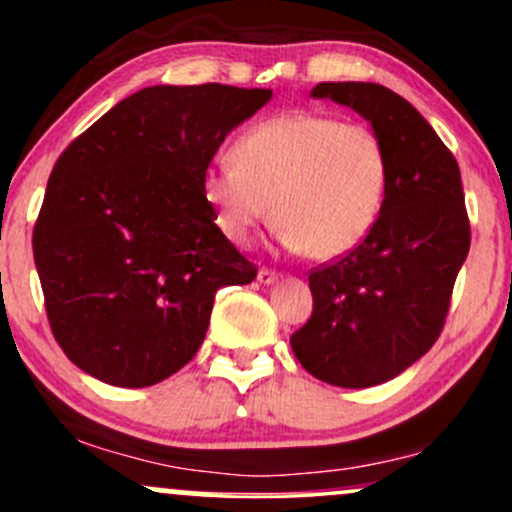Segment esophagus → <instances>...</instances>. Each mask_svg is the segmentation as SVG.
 <instances>
[{"instance_id": "esophagus-1", "label": "esophagus", "mask_w": 512, "mask_h": 512, "mask_svg": "<svg viewBox=\"0 0 512 512\" xmlns=\"http://www.w3.org/2000/svg\"><path fill=\"white\" fill-rule=\"evenodd\" d=\"M277 277H279V274L274 272V270H270V267H262V270L257 272V279H260V284H272V282H277Z\"/></svg>"}]
</instances>
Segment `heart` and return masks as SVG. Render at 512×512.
<instances>
[{"instance_id": "b5f03b06", "label": "heart", "mask_w": 512, "mask_h": 512, "mask_svg": "<svg viewBox=\"0 0 512 512\" xmlns=\"http://www.w3.org/2000/svg\"><path fill=\"white\" fill-rule=\"evenodd\" d=\"M387 181L390 154L373 127L284 112L235 139L233 161L203 174V196L235 245H250L274 208L279 240L289 250L333 260L368 238Z\"/></svg>"}]
</instances>
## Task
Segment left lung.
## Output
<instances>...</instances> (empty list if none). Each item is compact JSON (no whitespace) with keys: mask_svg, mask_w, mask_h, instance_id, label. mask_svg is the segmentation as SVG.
Instances as JSON below:
<instances>
[{"mask_svg":"<svg viewBox=\"0 0 512 512\" xmlns=\"http://www.w3.org/2000/svg\"><path fill=\"white\" fill-rule=\"evenodd\" d=\"M383 137L390 181L368 238L309 272L314 311L292 351L336 387L387 383L437 343L471 245L454 154L417 110L378 83H319Z\"/></svg>","mask_w":512,"mask_h":512,"instance_id":"8db88e82","label":"left lung"}]
</instances>
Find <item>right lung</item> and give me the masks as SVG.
<instances>
[{
  "instance_id": "add662e5",
  "label": "right lung",
  "mask_w": 512,
  "mask_h": 512,
  "mask_svg": "<svg viewBox=\"0 0 512 512\" xmlns=\"http://www.w3.org/2000/svg\"><path fill=\"white\" fill-rule=\"evenodd\" d=\"M270 98L154 85L63 149L31 245L48 324L80 370L117 387L161 383L201 348L215 292L257 277L215 225L203 174Z\"/></svg>"
}]
</instances>
